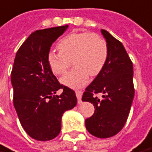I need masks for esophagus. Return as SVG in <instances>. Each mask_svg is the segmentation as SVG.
I'll list each match as a JSON object with an SVG mask.
<instances>
[{
    "label": "esophagus",
    "mask_w": 152,
    "mask_h": 152,
    "mask_svg": "<svg viewBox=\"0 0 152 152\" xmlns=\"http://www.w3.org/2000/svg\"><path fill=\"white\" fill-rule=\"evenodd\" d=\"M76 95L77 97L78 104L81 103V96H82V91H76Z\"/></svg>",
    "instance_id": "obj_1"
}]
</instances>
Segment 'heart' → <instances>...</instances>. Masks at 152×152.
Masks as SVG:
<instances>
[{
	"label": "heart",
	"instance_id": "heart-1",
	"mask_svg": "<svg viewBox=\"0 0 152 152\" xmlns=\"http://www.w3.org/2000/svg\"><path fill=\"white\" fill-rule=\"evenodd\" d=\"M58 52H49L47 61L51 72L61 76L71 65L74 68L63 76L61 82L66 86L80 88L88 82L89 75L97 76L108 58V45L104 39L90 32L73 33L59 40Z\"/></svg>",
	"mask_w": 152,
	"mask_h": 152
}]
</instances>
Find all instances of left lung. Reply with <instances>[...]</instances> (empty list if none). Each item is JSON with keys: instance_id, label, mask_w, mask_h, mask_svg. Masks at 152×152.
<instances>
[{"instance_id": "1", "label": "left lung", "mask_w": 152, "mask_h": 152, "mask_svg": "<svg viewBox=\"0 0 152 152\" xmlns=\"http://www.w3.org/2000/svg\"><path fill=\"white\" fill-rule=\"evenodd\" d=\"M108 45L104 66L86 89L82 101L94 106V114L86 119L87 131L99 138H109L123 129L134 98L133 66L124 45L101 29ZM101 93L102 98L96 94Z\"/></svg>"}]
</instances>
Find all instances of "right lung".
<instances>
[{
    "label": "right lung",
    "instance_id": "add662e5",
    "mask_svg": "<svg viewBox=\"0 0 152 152\" xmlns=\"http://www.w3.org/2000/svg\"><path fill=\"white\" fill-rule=\"evenodd\" d=\"M68 25L36 30L17 52L11 72L13 102L22 127L29 137L49 141L60 133L63 113L76 105L75 91L58 82L47 56ZM60 88V96L56 94Z\"/></svg>",
    "mask_w": 152,
    "mask_h": 152
}]
</instances>
